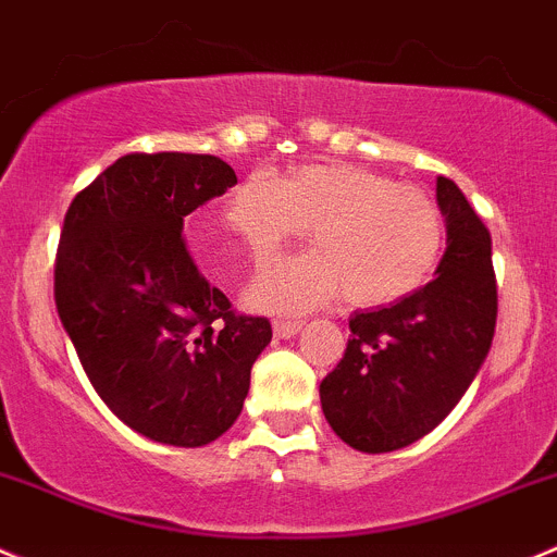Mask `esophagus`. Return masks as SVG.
I'll return each instance as SVG.
<instances>
[{"label": "esophagus", "mask_w": 557, "mask_h": 557, "mask_svg": "<svg viewBox=\"0 0 557 557\" xmlns=\"http://www.w3.org/2000/svg\"><path fill=\"white\" fill-rule=\"evenodd\" d=\"M304 327V320H275L273 322V333L278 338H293L298 336V331Z\"/></svg>", "instance_id": "esophagus-1"}]
</instances>
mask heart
Wrapping results in <instances>:
<instances>
[{"label":"heart","instance_id":"b5f03b06","mask_svg":"<svg viewBox=\"0 0 557 557\" xmlns=\"http://www.w3.org/2000/svg\"><path fill=\"white\" fill-rule=\"evenodd\" d=\"M226 226L262 264L306 235L314 251L284 259L248 287L259 311H309L336 298L388 306L410 298L437 270L446 221L432 196L349 163H314L287 177L251 172L226 202Z\"/></svg>","mask_w":557,"mask_h":557}]
</instances>
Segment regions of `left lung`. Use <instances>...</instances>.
<instances>
[{"label":"left lung","instance_id":"8db88e82","mask_svg":"<svg viewBox=\"0 0 557 557\" xmlns=\"http://www.w3.org/2000/svg\"><path fill=\"white\" fill-rule=\"evenodd\" d=\"M446 253L434 278L380 309L355 311L338 367L320 383L327 423L363 454L405 448L457 407L492 347V237L457 183L437 177Z\"/></svg>","mask_w":557,"mask_h":557}]
</instances>
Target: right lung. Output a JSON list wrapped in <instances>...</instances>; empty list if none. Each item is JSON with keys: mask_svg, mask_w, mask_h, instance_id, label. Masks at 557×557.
I'll return each mask as SVG.
<instances>
[{"mask_svg": "<svg viewBox=\"0 0 557 557\" xmlns=\"http://www.w3.org/2000/svg\"><path fill=\"white\" fill-rule=\"evenodd\" d=\"M235 183L215 156L134 152L76 194L62 226V327L106 407L166 446H208L237 421L273 338L205 282L180 237L185 215Z\"/></svg>", "mask_w": 557, "mask_h": 557, "instance_id": "add662e5", "label": "right lung"}]
</instances>
